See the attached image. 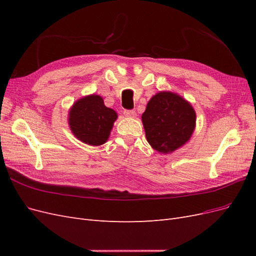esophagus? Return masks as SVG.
<instances>
[{"mask_svg":"<svg viewBox=\"0 0 256 256\" xmlns=\"http://www.w3.org/2000/svg\"><path fill=\"white\" fill-rule=\"evenodd\" d=\"M124 115H125L126 118H136V113L134 110H125V111H124Z\"/></svg>","mask_w":256,"mask_h":256,"instance_id":"obj_1","label":"esophagus"}]
</instances>
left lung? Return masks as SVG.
Masks as SVG:
<instances>
[{
	"label": "left lung",
	"instance_id": "1",
	"mask_svg": "<svg viewBox=\"0 0 256 256\" xmlns=\"http://www.w3.org/2000/svg\"><path fill=\"white\" fill-rule=\"evenodd\" d=\"M196 120L192 106L172 92H157L142 114L147 142L162 154L173 152L187 143L194 131Z\"/></svg>",
	"mask_w": 256,
	"mask_h": 256
}]
</instances>
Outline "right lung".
<instances>
[{"label":"right lung","mask_w":256,"mask_h":256,"mask_svg":"<svg viewBox=\"0 0 256 256\" xmlns=\"http://www.w3.org/2000/svg\"><path fill=\"white\" fill-rule=\"evenodd\" d=\"M116 118L118 113L106 108L102 97L92 94L72 104L68 124L76 138L85 144L98 146L108 141Z\"/></svg>","instance_id":"add662e5"}]
</instances>
